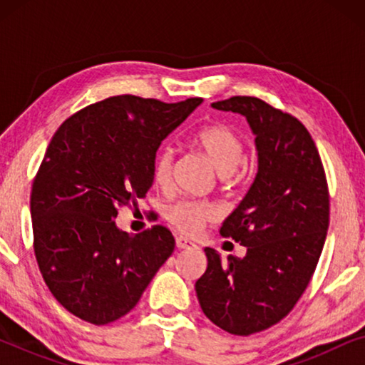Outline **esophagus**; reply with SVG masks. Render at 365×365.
Listing matches in <instances>:
<instances>
[{
	"label": "esophagus",
	"mask_w": 365,
	"mask_h": 365,
	"mask_svg": "<svg viewBox=\"0 0 365 365\" xmlns=\"http://www.w3.org/2000/svg\"><path fill=\"white\" fill-rule=\"evenodd\" d=\"M176 247L178 249H194L196 247V244L192 241H189L186 237H176Z\"/></svg>",
	"instance_id": "34e87169"
}]
</instances>
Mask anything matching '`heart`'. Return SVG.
I'll return each mask as SVG.
<instances>
[{"instance_id": "1", "label": "heart", "mask_w": 365, "mask_h": 365, "mask_svg": "<svg viewBox=\"0 0 365 365\" xmlns=\"http://www.w3.org/2000/svg\"><path fill=\"white\" fill-rule=\"evenodd\" d=\"M194 143L199 151L209 159L221 178H229L242 168L244 143L236 131L224 124H212L196 133ZM174 153L164 148L158 153L153 166V179L158 186H166L171 178ZM168 221L184 234H196L204 222L214 217V209L209 204L194 201H179L168 207Z\"/></svg>"}]
</instances>
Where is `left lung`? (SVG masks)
<instances>
[{
  "label": "left lung",
  "instance_id": "left-lung-1",
  "mask_svg": "<svg viewBox=\"0 0 365 365\" xmlns=\"http://www.w3.org/2000/svg\"><path fill=\"white\" fill-rule=\"evenodd\" d=\"M246 118L256 139L257 173L221 236L246 247V256L221 261L206 247L207 269L196 281L209 321L234 336H249L286 317L306 291L329 227V191L311 134L291 114L259 98L212 103Z\"/></svg>",
  "mask_w": 365,
  "mask_h": 365
}]
</instances>
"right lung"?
I'll return each mask as SVG.
<instances>
[{
    "instance_id": "obj_1",
    "label": "right lung",
    "mask_w": 365,
    "mask_h": 365,
    "mask_svg": "<svg viewBox=\"0 0 365 365\" xmlns=\"http://www.w3.org/2000/svg\"><path fill=\"white\" fill-rule=\"evenodd\" d=\"M202 103L113 96L64 121L34 178V254L44 282L83 321L108 324L136 306L174 251L169 229L133 236L114 219L146 196L161 143Z\"/></svg>"
}]
</instances>
